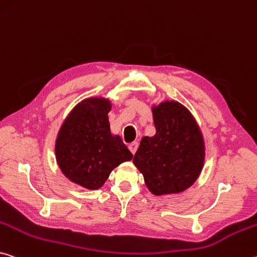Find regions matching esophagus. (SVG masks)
<instances>
[{
  "label": "esophagus",
  "instance_id": "esophagus-1",
  "mask_svg": "<svg viewBox=\"0 0 257 257\" xmlns=\"http://www.w3.org/2000/svg\"><path fill=\"white\" fill-rule=\"evenodd\" d=\"M137 148H138V143H137V142H133V143H130V144L128 145V149L130 150V152H132L133 154L136 153Z\"/></svg>",
  "mask_w": 257,
  "mask_h": 257
}]
</instances>
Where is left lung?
Instances as JSON below:
<instances>
[{"mask_svg":"<svg viewBox=\"0 0 257 257\" xmlns=\"http://www.w3.org/2000/svg\"><path fill=\"white\" fill-rule=\"evenodd\" d=\"M151 109L156 135L142 138L133 162L152 194L181 193L194 184L203 168L202 133L180 101L162 100Z\"/></svg>","mask_w":257,"mask_h":257,"instance_id":"obj_1","label":"left lung"}]
</instances>
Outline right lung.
<instances>
[{
  "label": "right lung",
  "mask_w": 257,
  "mask_h": 257,
  "mask_svg": "<svg viewBox=\"0 0 257 257\" xmlns=\"http://www.w3.org/2000/svg\"><path fill=\"white\" fill-rule=\"evenodd\" d=\"M111 100L103 96L81 100L57 134L55 154L60 172L87 190L100 189L113 169L133 159L120 136L111 132Z\"/></svg>",
  "instance_id": "obj_1"
}]
</instances>
